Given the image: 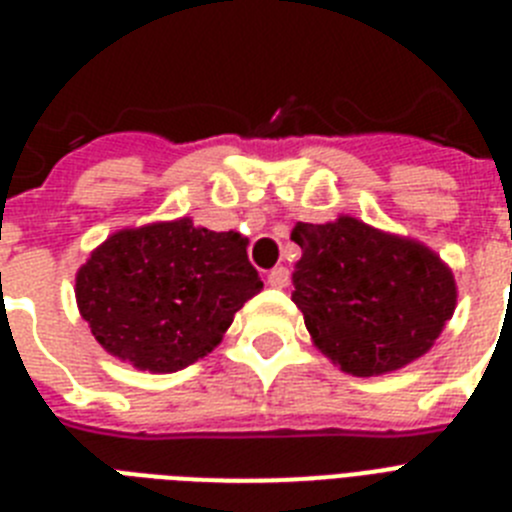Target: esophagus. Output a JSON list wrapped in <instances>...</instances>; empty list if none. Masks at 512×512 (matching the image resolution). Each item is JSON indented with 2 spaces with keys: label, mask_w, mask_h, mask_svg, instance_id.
I'll use <instances>...</instances> for the list:
<instances>
[{
  "label": "esophagus",
  "mask_w": 512,
  "mask_h": 512,
  "mask_svg": "<svg viewBox=\"0 0 512 512\" xmlns=\"http://www.w3.org/2000/svg\"><path fill=\"white\" fill-rule=\"evenodd\" d=\"M269 284L271 287L277 289H284L289 284V269L287 266H274V269L269 271Z\"/></svg>",
  "instance_id": "34e87169"
}]
</instances>
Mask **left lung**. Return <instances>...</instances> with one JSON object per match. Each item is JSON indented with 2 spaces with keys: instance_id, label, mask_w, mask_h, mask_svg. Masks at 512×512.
I'll return each mask as SVG.
<instances>
[{
  "instance_id": "left-lung-1",
  "label": "left lung",
  "mask_w": 512,
  "mask_h": 512,
  "mask_svg": "<svg viewBox=\"0 0 512 512\" xmlns=\"http://www.w3.org/2000/svg\"><path fill=\"white\" fill-rule=\"evenodd\" d=\"M292 300L315 346L354 377L395 372L423 356L454 315L456 284L431 248L356 217L300 223Z\"/></svg>"
}]
</instances>
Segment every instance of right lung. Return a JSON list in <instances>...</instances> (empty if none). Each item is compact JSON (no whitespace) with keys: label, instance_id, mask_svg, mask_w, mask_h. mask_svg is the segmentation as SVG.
Listing matches in <instances>:
<instances>
[{"label":"right lung","instance_id":"1","mask_svg":"<svg viewBox=\"0 0 512 512\" xmlns=\"http://www.w3.org/2000/svg\"><path fill=\"white\" fill-rule=\"evenodd\" d=\"M261 287L246 238L182 217L110 235L76 274V302L104 351L171 374L210 354Z\"/></svg>","mask_w":512,"mask_h":512}]
</instances>
